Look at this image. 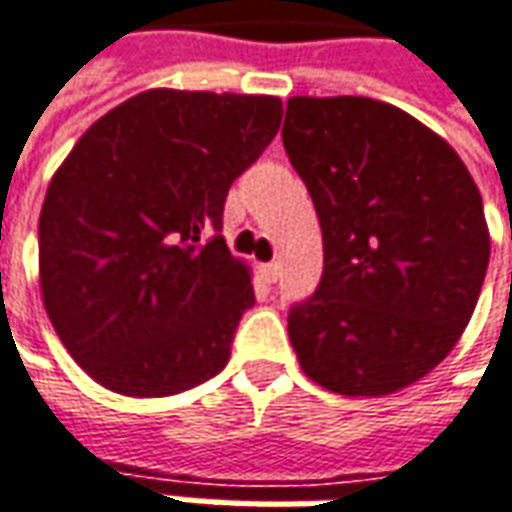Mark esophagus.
I'll use <instances>...</instances> for the list:
<instances>
[{"label": "esophagus", "mask_w": 512, "mask_h": 512, "mask_svg": "<svg viewBox=\"0 0 512 512\" xmlns=\"http://www.w3.org/2000/svg\"><path fill=\"white\" fill-rule=\"evenodd\" d=\"M263 274H266V280H269V283H274V280L280 277V263H277V260L266 263V266H263Z\"/></svg>", "instance_id": "obj_1"}]
</instances>
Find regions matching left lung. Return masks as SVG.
Returning a JSON list of instances; mask_svg holds the SVG:
<instances>
[{"instance_id":"1","label":"left lung","mask_w":512,"mask_h":512,"mask_svg":"<svg viewBox=\"0 0 512 512\" xmlns=\"http://www.w3.org/2000/svg\"><path fill=\"white\" fill-rule=\"evenodd\" d=\"M285 154L314 198L325 269L288 311L302 373L378 398L431 373L471 322L490 260L457 151L373 97H291Z\"/></svg>"}]
</instances>
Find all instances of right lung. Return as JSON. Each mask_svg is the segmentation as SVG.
<instances>
[{
    "label": "right lung",
    "instance_id": "right-lung-1",
    "mask_svg": "<svg viewBox=\"0 0 512 512\" xmlns=\"http://www.w3.org/2000/svg\"><path fill=\"white\" fill-rule=\"evenodd\" d=\"M280 97L148 89L103 114L55 170L38 218L52 328L97 384L131 398L198 387L252 308L221 235L232 182L266 151Z\"/></svg>",
    "mask_w": 512,
    "mask_h": 512
}]
</instances>
